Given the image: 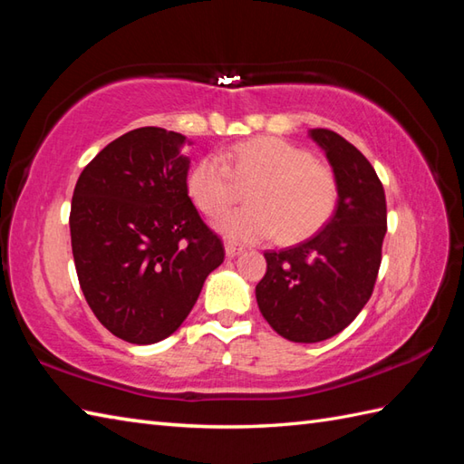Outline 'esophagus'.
Segmentation results:
<instances>
[{
    "label": "esophagus",
    "mask_w": 464,
    "mask_h": 464,
    "mask_svg": "<svg viewBox=\"0 0 464 464\" xmlns=\"http://www.w3.org/2000/svg\"><path fill=\"white\" fill-rule=\"evenodd\" d=\"M245 249L243 247H239V245H233V243H227L225 245V255L229 259H233V257H237V255H241Z\"/></svg>",
    "instance_id": "obj_1"
}]
</instances>
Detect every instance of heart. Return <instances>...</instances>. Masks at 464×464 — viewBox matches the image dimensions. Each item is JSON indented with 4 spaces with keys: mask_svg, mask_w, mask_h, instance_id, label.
Wrapping results in <instances>:
<instances>
[{
    "mask_svg": "<svg viewBox=\"0 0 464 464\" xmlns=\"http://www.w3.org/2000/svg\"><path fill=\"white\" fill-rule=\"evenodd\" d=\"M239 185H249V205L221 215L215 229L225 239L259 243L277 231L283 243L309 237L329 221L337 205V179L327 165L279 137H255L197 161L187 191L207 215L221 213Z\"/></svg>",
    "mask_w": 464,
    "mask_h": 464,
    "instance_id": "obj_1",
    "label": "heart"
}]
</instances>
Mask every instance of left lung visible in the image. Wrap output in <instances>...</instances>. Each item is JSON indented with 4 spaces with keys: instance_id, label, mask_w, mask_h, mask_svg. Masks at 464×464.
Wrapping results in <instances>:
<instances>
[{
    "instance_id": "left-lung-1",
    "label": "left lung",
    "mask_w": 464,
    "mask_h": 464,
    "mask_svg": "<svg viewBox=\"0 0 464 464\" xmlns=\"http://www.w3.org/2000/svg\"><path fill=\"white\" fill-rule=\"evenodd\" d=\"M337 179V207L323 229L283 251H267L255 287L259 311L281 337L319 343L341 333L367 304L387 233L384 191L357 147L329 130H311Z\"/></svg>"
}]
</instances>
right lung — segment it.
<instances>
[{"label":"right lung","instance_id":"right-lung-1","mask_svg":"<svg viewBox=\"0 0 464 464\" xmlns=\"http://www.w3.org/2000/svg\"><path fill=\"white\" fill-rule=\"evenodd\" d=\"M191 143L140 127L103 147L75 185L77 277L95 317L127 343L153 344L179 329L225 257L187 191Z\"/></svg>","mask_w":464,"mask_h":464}]
</instances>
